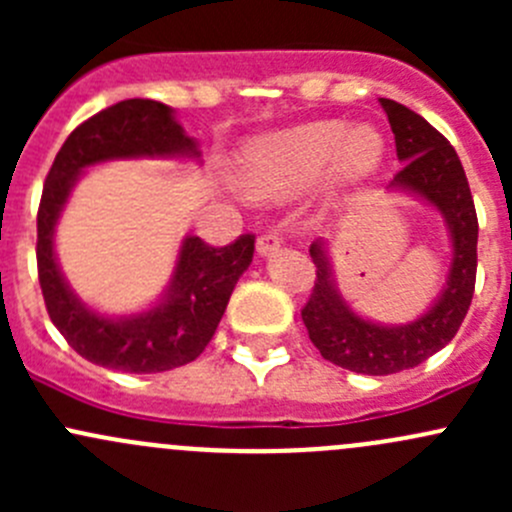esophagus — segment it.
Returning <instances> with one entry per match:
<instances>
[{
	"instance_id": "obj_1",
	"label": "esophagus",
	"mask_w": 512,
	"mask_h": 512,
	"mask_svg": "<svg viewBox=\"0 0 512 512\" xmlns=\"http://www.w3.org/2000/svg\"><path fill=\"white\" fill-rule=\"evenodd\" d=\"M282 247V237L275 232H265V235L257 237V255L270 257L272 252H277Z\"/></svg>"
}]
</instances>
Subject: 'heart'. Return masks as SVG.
Instances as JSON below:
<instances>
[{
  "mask_svg": "<svg viewBox=\"0 0 512 512\" xmlns=\"http://www.w3.org/2000/svg\"><path fill=\"white\" fill-rule=\"evenodd\" d=\"M386 141L369 123L309 121L267 133L242 148L237 175L255 200H289L327 175L332 193L359 188L381 170Z\"/></svg>",
  "mask_w": 512,
  "mask_h": 512,
  "instance_id": "b5f03b06",
  "label": "heart"
}]
</instances>
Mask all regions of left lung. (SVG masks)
I'll list each match as a JSON object with an SVG mask.
<instances>
[{"mask_svg":"<svg viewBox=\"0 0 512 512\" xmlns=\"http://www.w3.org/2000/svg\"><path fill=\"white\" fill-rule=\"evenodd\" d=\"M379 103L394 131L396 156L404 163L389 190L423 200L441 215L451 240V265L446 285L426 312L414 322L381 324L349 307L337 287L329 242H312L309 255L317 265V282L302 309L304 327L324 359L366 376L414 369L441 352L466 319L478 267L476 205L458 153L411 108L391 98H379Z\"/></svg>","mask_w":512,"mask_h":512,"instance_id":"8db88e82","label":"left lung"}]
</instances>
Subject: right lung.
I'll return each instance as SVG.
<instances>
[{
  "label": "right lung",
  "mask_w": 512,
  "mask_h": 512,
  "mask_svg": "<svg viewBox=\"0 0 512 512\" xmlns=\"http://www.w3.org/2000/svg\"><path fill=\"white\" fill-rule=\"evenodd\" d=\"M200 160L198 141L175 111L151 98H128L81 123L56 153L36 218L39 285L54 327L91 364L128 374H158L198 359L223 319L230 294L250 267L255 237L210 247L185 235L173 275L151 307L136 314H103L89 307L64 277L54 235L76 183L111 160Z\"/></svg>",
  "instance_id": "1"
}]
</instances>
